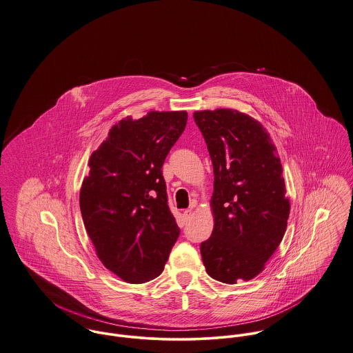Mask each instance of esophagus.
Here are the masks:
<instances>
[{"mask_svg": "<svg viewBox=\"0 0 353 353\" xmlns=\"http://www.w3.org/2000/svg\"><path fill=\"white\" fill-rule=\"evenodd\" d=\"M192 214H194V211L191 208H187V210H184L183 216H184V219H190L192 216Z\"/></svg>", "mask_w": 353, "mask_h": 353, "instance_id": "obj_1", "label": "esophagus"}]
</instances>
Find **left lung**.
<instances>
[{
    "label": "left lung",
    "instance_id": "obj_1",
    "mask_svg": "<svg viewBox=\"0 0 353 353\" xmlns=\"http://www.w3.org/2000/svg\"><path fill=\"white\" fill-rule=\"evenodd\" d=\"M194 119L214 166V230L200 243L203 264L218 281L250 280L287 229L290 200L280 158L263 124L245 114L197 111Z\"/></svg>",
    "mask_w": 353,
    "mask_h": 353
}]
</instances>
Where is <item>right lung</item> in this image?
<instances>
[{"label": "right lung", "mask_w": 353, "mask_h": 353, "mask_svg": "<svg viewBox=\"0 0 353 353\" xmlns=\"http://www.w3.org/2000/svg\"><path fill=\"white\" fill-rule=\"evenodd\" d=\"M187 119L185 111L123 119L89 159L79 194L83 225L104 267L127 283L161 274L180 235L162 165Z\"/></svg>", "instance_id": "obj_1"}]
</instances>
